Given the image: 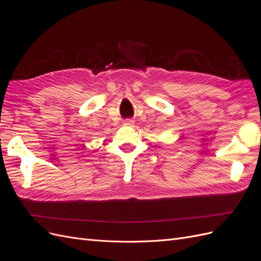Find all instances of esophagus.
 <instances>
[{"instance_id": "1", "label": "esophagus", "mask_w": 261, "mask_h": 261, "mask_svg": "<svg viewBox=\"0 0 261 261\" xmlns=\"http://www.w3.org/2000/svg\"><path fill=\"white\" fill-rule=\"evenodd\" d=\"M124 125H125V126H133V125H134V121H132V120H126V121L124 122Z\"/></svg>"}]
</instances>
